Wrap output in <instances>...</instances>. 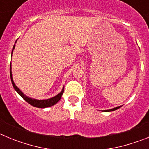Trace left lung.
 <instances>
[{
    "instance_id": "obj_1",
    "label": "left lung",
    "mask_w": 149,
    "mask_h": 149,
    "mask_svg": "<svg viewBox=\"0 0 149 149\" xmlns=\"http://www.w3.org/2000/svg\"><path fill=\"white\" fill-rule=\"evenodd\" d=\"M119 107H121V106H119V107H115V108L110 109V110H104V112H111V111H114V110H117V109H119Z\"/></svg>"
}]
</instances>
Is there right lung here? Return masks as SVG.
<instances>
[{"mask_svg":"<svg viewBox=\"0 0 149 149\" xmlns=\"http://www.w3.org/2000/svg\"><path fill=\"white\" fill-rule=\"evenodd\" d=\"M15 45H14V46H13V51H12V54H13V50H14V48H15ZM11 68H12L11 64H10V78H11L12 84H13V87H14V89H15V90L16 91L17 93L20 95L22 98L25 100L27 103L30 104V105H32V106H33V107H39V108H45V107H51V106H53V105L56 104L57 103V102H58V101L60 100V98H61V97H62V95H63V92H64V87L63 88L62 91L60 92V93H59V94H57L56 96L53 97V98H48V99L37 100V99H34V98H29V97H27V95H25L24 94L22 91H21L20 89H18V88L15 86V83H14V81H13V80Z\"/></svg>","mask_w":149,"mask_h":149,"instance_id":"obj_1","label":"right lung"}]
</instances>
